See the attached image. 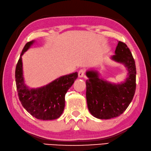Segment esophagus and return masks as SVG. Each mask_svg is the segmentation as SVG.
I'll list each match as a JSON object with an SVG mask.
<instances>
[{"label":"esophagus","mask_w":151,"mask_h":151,"mask_svg":"<svg viewBox=\"0 0 151 151\" xmlns=\"http://www.w3.org/2000/svg\"><path fill=\"white\" fill-rule=\"evenodd\" d=\"M84 73H85V71H84V69H81L80 70L78 71V76L80 78H82V77H83V76H84Z\"/></svg>","instance_id":"esophagus-1"}]
</instances>
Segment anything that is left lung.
<instances>
[{"label": "left lung", "mask_w": 151, "mask_h": 151, "mask_svg": "<svg viewBox=\"0 0 151 151\" xmlns=\"http://www.w3.org/2000/svg\"><path fill=\"white\" fill-rule=\"evenodd\" d=\"M111 59L126 68L127 76L123 81L114 83L106 81L100 77V74L96 70L86 72L88 78L86 81L88 108L98 119H108L119 116L127 108L135 92V63L127 45L118 42Z\"/></svg>", "instance_id": "left-lung-1"}]
</instances>
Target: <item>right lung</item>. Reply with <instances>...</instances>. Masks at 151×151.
<instances>
[{
    "label": "right lung",
    "mask_w": 151,
    "mask_h": 151,
    "mask_svg": "<svg viewBox=\"0 0 151 151\" xmlns=\"http://www.w3.org/2000/svg\"><path fill=\"white\" fill-rule=\"evenodd\" d=\"M35 41L24 46L16 67L15 78L19 99L26 110L41 120H53L61 116L65 108V96L68 90L78 78V73L61 76L45 86L32 88L24 81L22 57Z\"/></svg>",
    "instance_id": "obj_1"
}]
</instances>
